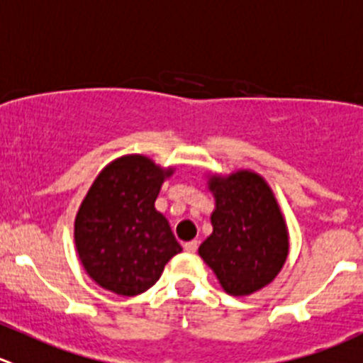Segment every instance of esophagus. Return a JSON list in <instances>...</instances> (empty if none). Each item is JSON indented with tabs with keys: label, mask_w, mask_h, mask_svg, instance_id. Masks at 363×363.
I'll list each match as a JSON object with an SVG mask.
<instances>
[{
	"label": "esophagus",
	"mask_w": 363,
	"mask_h": 363,
	"mask_svg": "<svg viewBox=\"0 0 363 363\" xmlns=\"http://www.w3.org/2000/svg\"><path fill=\"white\" fill-rule=\"evenodd\" d=\"M196 248H199V242L196 241H189V242H184V250L188 253H195Z\"/></svg>",
	"instance_id": "obj_1"
}]
</instances>
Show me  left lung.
Masks as SVG:
<instances>
[{
  "instance_id": "obj_1",
  "label": "left lung",
  "mask_w": 363,
  "mask_h": 363,
  "mask_svg": "<svg viewBox=\"0 0 363 363\" xmlns=\"http://www.w3.org/2000/svg\"><path fill=\"white\" fill-rule=\"evenodd\" d=\"M213 234L199 255L223 291L248 296L275 280L289 255V232L275 193L252 170L209 175Z\"/></svg>"
}]
</instances>
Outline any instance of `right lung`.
<instances>
[{"label": "right lung", "mask_w": 363, "mask_h": 363, "mask_svg": "<svg viewBox=\"0 0 363 363\" xmlns=\"http://www.w3.org/2000/svg\"><path fill=\"white\" fill-rule=\"evenodd\" d=\"M172 174V167L129 154L106 164L90 186L74 220V242L97 286L118 296L142 294L182 252L168 220L154 207Z\"/></svg>", "instance_id": "add662e5"}]
</instances>
